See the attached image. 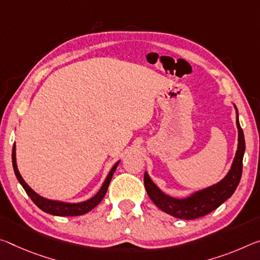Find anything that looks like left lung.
<instances>
[{"mask_svg": "<svg viewBox=\"0 0 260 260\" xmlns=\"http://www.w3.org/2000/svg\"><path fill=\"white\" fill-rule=\"evenodd\" d=\"M234 108L236 111V126L238 131L237 150L228 174L220 182L208 187L198 189L185 198H176L163 192L152 182L148 172H145L146 191L152 203L157 206L160 211L170 214L177 219L194 220L198 217L207 215L208 213L216 209L234 194L242 177L243 156L245 151L244 133L241 128L240 120H238V111L235 104Z\"/></svg>", "mask_w": 260, "mask_h": 260, "instance_id": "1", "label": "left lung"}]
</instances>
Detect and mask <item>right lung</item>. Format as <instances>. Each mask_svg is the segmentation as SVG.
Segmentation results:
<instances>
[{"label": "right lung", "mask_w": 260, "mask_h": 260, "mask_svg": "<svg viewBox=\"0 0 260 260\" xmlns=\"http://www.w3.org/2000/svg\"><path fill=\"white\" fill-rule=\"evenodd\" d=\"M119 163H120V160H118V162L112 167L108 176H106V178L104 180V183H103L102 187L100 188V191H98L92 198H90V199L85 201H82V203H66V201L52 200V199H47V198L41 197L28 186L25 180L23 179L22 175L19 174L17 162H16V143H14V148H12V167H14L15 175L17 177L18 182L20 183V185H22L23 188L25 189V192L27 193V196L31 198V200L38 206L41 211H44L45 213L52 214V215H56V216L83 215V214L90 212L91 209L96 207V206L103 200V198L105 197L111 179H112V176Z\"/></svg>", "instance_id": "obj_1"}]
</instances>
